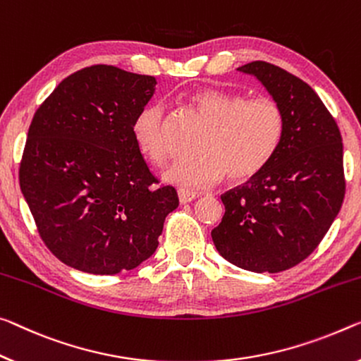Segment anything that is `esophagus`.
<instances>
[{
	"instance_id": "obj_1",
	"label": "esophagus",
	"mask_w": 361,
	"mask_h": 361,
	"mask_svg": "<svg viewBox=\"0 0 361 361\" xmlns=\"http://www.w3.org/2000/svg\"><path fill=\"white\" fill-rule=\"evenodd\" d=\"M177 197H179V202H180L182 204H185V203L193 202V200H195L198 195H197V193H193V192L179 190V192H177Z\"/></svg>"
}]
</instances>
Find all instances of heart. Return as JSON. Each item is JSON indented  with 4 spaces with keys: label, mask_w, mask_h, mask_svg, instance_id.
I'll use <instances>...</instances> for the list:
<instances>
[{
    "label": "heart",
    "mask_w": 361,
    "mask_h": 361,
    "mask_svg": "<svg viewBox=\"0 0 361 361\" xmlns=\"http://www.w3.org/2000/svg\"><path fill=\"white\" fill-rule=\"evenodd\" d=\"M192 103L208 123L200 137L195 158L179 159L163 174L180 190H202L227 173L232 180H245L271 161L279 147L284 119L269 98H243L237 93L203 88ZM134 138L148 161L163 166L174 148L159 104L143 108L134 121Z\"/></svg>",
    "instance_id": "obj_1"
}]
</instances>
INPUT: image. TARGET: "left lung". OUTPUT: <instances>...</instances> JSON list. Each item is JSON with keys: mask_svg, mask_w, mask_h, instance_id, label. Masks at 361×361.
<instances>
[{"mask_svg": "<svg viewBox=\"0 0 361 361\" xmlns=\"http://www.w3.org/2000/svg\"><path fill=\"white\" fill-rule=\"evenodd\" d=\"M237 71L262 82L279 106L284 127L271 161L221 195L226 213L212 237L221 257L238 268L279 273L303 262L341 212L345 195L342 137L302 79L264 61Z\"/></svg>", "mask_w": 361, "mask_h": 361, "instance_id": "8db88e82", "label": "left lung"}]
</instances>
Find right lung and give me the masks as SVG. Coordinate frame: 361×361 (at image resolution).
Returning <instances> with one entry per match:
<instances>
[{
  "label": "right lung",
  "mask_w": 361,
  "mask_h": 361,
  "mask_svg": "<svg viewBox=\"0 0 361 361\" xmlns=\"http://www.w3.org/2000/svg\"><path fill=\"white\" fill-rule=\"evenodd\" d=\"M153 75L98 64L71 74L33 116L19 184L54 257L90 274L134 269L157 252L179 204L149 173L134 121L157 90Z\"/></svg>",
  "instance_id": "obj_1"
}]
</instances>
